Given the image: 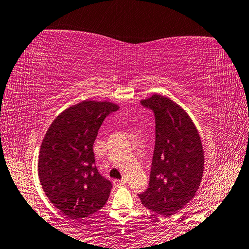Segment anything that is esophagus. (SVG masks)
Segmentation results:
<instances>
[{"label": "esophagus", "mask_w": 249, "mask_h": 249, "mask_svg": "<svg viewBox=\"0 0 249 249\" xmlns=\"http://www.w3.org/2000/svg\"><path fill=\"white\" fill-rule=\"evenodd\" d=\"M125 183H126V179L125 178H123V179H116V180H114V185L116 187H118V186H123V185H125Z\"/></svg>", "instance_id": "esophagus-1"}]
</instances>
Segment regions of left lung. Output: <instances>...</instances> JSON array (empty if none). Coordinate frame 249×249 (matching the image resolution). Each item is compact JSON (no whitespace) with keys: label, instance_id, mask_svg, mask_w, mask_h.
<instances>
[{"label":"left lung","instance_id":"8db88e82","mask_svg":"<svg viewBox=\"0 0 249 249\" xmlns=\"http://www.w3.org/2000/svg\"><path fill=\"white\" fill-rule=\"evenodd\" d=\"M141 104L156 117V145L149 188L139 194L146 209L170 216L197 192L204 171V151L196 126L170 98L152 94Z\"/></svg>","mask_w":249,"mask_h":249}]
</instances>
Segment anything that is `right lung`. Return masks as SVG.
<instances>
[{"mask_svg": "<svg viewBox=\"0 0 249 249\" xmlns=\"http://www.w3.org/2000/svg\"><path fill=\"white\" fill-rule=\"evenodd\" d=\"M120 106L85 100L53 121L40 145L38 176L56 209L71 219L93 214L106 204L111 183L94 166L93 143L106 116Z\"/></svg>", "mask_w": 249, "mask_h": 249, "instance_id": "right-lung-1", "label": "right lung"}]
</instances>
